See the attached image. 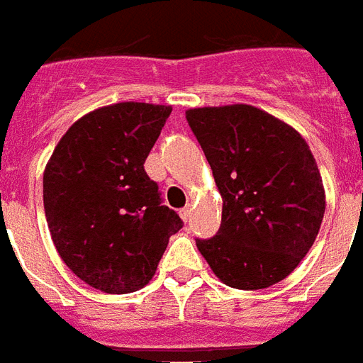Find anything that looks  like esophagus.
Segmentation results:
<instances>
[{"label": "esophagus", "mask_w": 363, "mask_h": 363, "mask_svg": "<svg viewBox=\"0 0 363 363\" xmlns=\"http://www.w3.org/2000/svg\"><path fill=\"white\" fill-rule=\"evenodd\" d=\"M179 217H182V219H184L185 223L189 221V217H191V206H185V208H182V210H179Z\"/></svg>", "instance_id": "esophagus-1"}]
</instances>
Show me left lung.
Returning <instances> with one entry per match:
<instances>
[{"label":"left lung","instance_id":"1","mask_svg":"<svg viewBox=\"0 0 363 363\" xmlns=\"http://www.w3.org/2000/svg\"><path fill=\"white\" fill-rule=\"evenodd\" d=\"M223 199L221 227L196 247L232 289L259 291L294 272L326 210L323 178L296 129L249 104L185 112Z\"/></svg>","mask_w":363,"mask_h":363}]
</instances>
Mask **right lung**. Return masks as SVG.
I'll list each match as a JSON object with an SVG mask.
<instances>
[{"label": "right lung", "instance_id": "add662e5", "mask_svg": "<svg viewBox=\"0 0 363 363\" xmlns=\"http://www.w3.org/2000/svg\"><path fill=\"white\" fill-rule=\"evenodd\" d=\"M172 106L118 103L74 121L43 176L52 242L84 283L106 294L146 286L184 227L144 170Z\"/></svg>", "mask_w": 363, "mask_h": 363}]
</instances>
